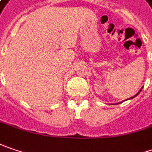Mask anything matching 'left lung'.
Wrapping results in <instances>:
<instances>
[{"mask_svg":"<svg viewBox=\"0 0 152 152\" xmlns=\"http://www.w3.org/2000/svg\"><path fill=\"white\" fill-rule=\"evenodd\" d=\"M141 89H142V88H141ZM141 89H140V90H139V91H138V93L137 94H135V95H134V96H132V97H131V99H132V98H134V97H136V96H137V95H138V94H139V93H140V91H141ZM130 99V98H129ZM127 100H128V99H127Z\"/></svg>","mask_w":152,"mask_h":152,"instance_id":"8db88e82","label":"left lung"}]
</instances>
